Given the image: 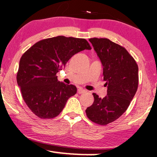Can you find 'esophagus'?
<instances>
[{
	"mask_svg": "<svg viewBox=\"0 0 157 157\" xmlns=\"http://www.w3.org/2000/svg\"><path fill=\"white\" fill-rule=\"evenodd\" d=\"M86 90H85L83 89H82V88H79L78 90H77V92H78V94H83L85 92H86Z\"/></svg>",
	"mask_w": 157,
	"mask_h": 157,
	"instance_id": "34e87169",
	"label": "esophagus"
}]
</instances>
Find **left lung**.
<instances>
[{
	"instance_id": "8db88e82",
	"label": "left lung",
	"mask_w": 157,
	"mask_h": 157,
	"mask_svg": "<svg viewBox=\"0 0 157 157\" xmlns=\"http://www.w3.org/2000/svg\"><path fill=\"white\" fill-rule=\"evenodd\" d=\"M103 66L107 95L94 93L93 104L86 110L91 121L105 125L118 119L127 110L138 88V66L127 50L107 38H91Z\"/></svg>"
}]
</instances>
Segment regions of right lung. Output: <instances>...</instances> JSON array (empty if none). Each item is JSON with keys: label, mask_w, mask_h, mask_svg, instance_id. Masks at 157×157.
<instances>
[{"label": "right lung", "mask_w": 157, "mask_h": 157, "mask_svg": "<svg viewBox=\"0 0 157 157\" xmlns=\"http://www.w3.org/2000/svg\"><path fill=\"white\" fill-rule=\"evenodd\" d=\"M91 48L85 39L57 36L36 43L23 54L17 82L25 102L36 116L50 119L63 111L77 93V87L58 81L56 74L73 55Z\"/></svg>", "instance_id": "obj_1"}]
</instances>
